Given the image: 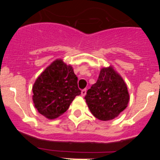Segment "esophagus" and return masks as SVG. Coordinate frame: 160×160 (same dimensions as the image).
Segmentation results:
<instances>
[{"instance_id":"34e87169","label":"esophagus","mask_w":160,"mask_h":160,"mask_svg":"<svg viewBox=\"0 0 160 160\" xmlns=\"http://www.w3.org/2000/svg\"><path fill=\"white\" fill-rule=\"evenodd\" d=\"M86 93H87V90L86 89H83V90H81V95H82V96L84 97L85 95H86Z\"/></svg>"}]
</instances>
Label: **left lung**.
<instances>
[{
    "label": "left lung",
    "mask_w": 160,
    "mask_h": 160,
    "mask_svg": "<svg viewBox=\"0 0 160 160\" xmlns=\"http://www.w3.org/2000/svg\"><path fill=\"white\" fill-rule=\"evenodd\" d=\"M129 99L126 83L112 66L101 69L98 81L85 96L90 112L101 121L118 117L126 108Z\"/></svg>",
    "instance_id": "1"
}]
</instances>
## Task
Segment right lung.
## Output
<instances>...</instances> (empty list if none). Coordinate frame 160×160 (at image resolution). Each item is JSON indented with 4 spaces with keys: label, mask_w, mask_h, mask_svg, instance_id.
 I'll use <instances>...</instances> for the list:
<instances>
[{
    "label": "right lung",
    "mask_w": 160,
    "mask_h": 160,
    "mask_svg": "<svg viewBox=\"0 0 160 160\" xmlns=\"http://www.w3.org/2000/svg\"><path fill=\"white\" fill-rule=\"evenodd\" d=\"M72 66L62 59L53 61L38 77L32 86L35 108L48 119H55L67 111L81 91Z\"/></svg>",
    "instance_id": "add662e5"
}]
</instances>
